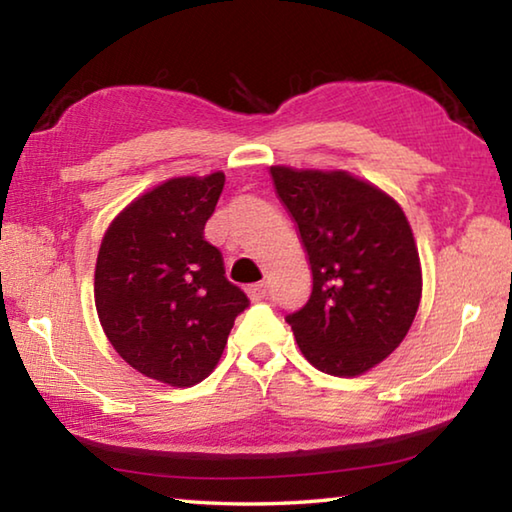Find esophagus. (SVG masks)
Returning a JSON list of instances; mask_svg holds the SVG:
<instances>
[{
    "label": "esophagus",
    "instance_id": "obj_1",
    "mask_svg": "<svg viewBox=\"0 0 512 512\" xmlns=\"http://www.w3.org/2000/svg\"><path fill=\"white\" fill-rule=\"evenodd\" d=\"M246 293H248V298L253 300V302H259V300H264L266 298V293H268V284L266 282H257V284H250V287L246 289Z\"/></svg>",
    "mask_w": 512,
    "mask_h": 512
}]
</instances>
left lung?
I'll return each mask as SVG.
<instances>
[{"label": "left lung", "mask_w": 512, "mask_h": 512, "mask_svg": "<svg viewBox=\"0 0 512 512\" xmlns=\"http://www.w3.org/2000/svg\"><path fill=\"white\" fill-rule=\"evenodd\" d=\"M311 268L307 305L287 316L320 372L357 377L404 341L422 298L418 246L404 210L348 171L271 167Z\"/></svg>", "instance_id": "obj_1"}]
</instances>
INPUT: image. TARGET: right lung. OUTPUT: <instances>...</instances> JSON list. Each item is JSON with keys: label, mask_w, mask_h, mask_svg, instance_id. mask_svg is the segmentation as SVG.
Instances as JSON below:
<instances>
[{"label": "right lung", "mask_w": 512, "mask_h": 512, "mask_svg": "<svg viewBox=\"0 0 512 512\" xmlns=\"http://www.w3.org/2000/svg\"><path fill=\"white\" fill-rule=\"evenodd\" d=\"M223 183V171L180 176L137 196L108 225L94 268V305L112 348L176 388L210 375L248 307L203 237Z\"/></svg>", "instance_id": "obj_1"}]
</instances>
